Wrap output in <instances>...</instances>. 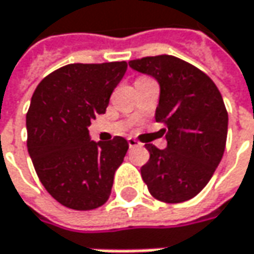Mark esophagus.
I'll use <instances>...</instances> for the list:
<instances>
[{"label": "esophagus", "instance_id": "34e87169", "mask_svg": "<svg viewBox=\"0 0 254 254\" xmlns=\"http://www.w3.org/2000/svg\"><path fill=\"white\" fill-rule=\"evenodd\" d=\"M127 143H129V146H130V148H136V146H139V145H141V142L136 141L135 138H127Z\"/></svg>", "mask_w": 254, "mask_h": 254}]
</instances>
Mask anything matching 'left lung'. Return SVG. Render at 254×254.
I'll list each match as a JSON object with an SVG mask.
<instances>
[{"instance_id":"left-lung-1","label":"left lung","mask_w":254,"mask_h":254,"mask_svg":"<svg viewBox=\"0 0 254 254\" xmlns=\"http://www.w3.org/2000/svg\"><path fill=\"white\" fill-rule=\"evenodd\" d=\"M129 66L154 76L161 86L157 122L167 148L145 143L149 159L141 175L149 194L162 202L195 197L216 171L224 154L229 115L220 90L198 67L162 54L135 59Z\"/></svg>"}]
</instances>
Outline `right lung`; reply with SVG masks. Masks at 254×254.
Returning a JSON list of instances; mask_svg holds the SVG:
<instances>
[{"mask_svg":"<svg viewBox=\"0 0 254 254\" xmlns=\"http://www.w3.org/2000/svg\"><path fill=\"white\" fill-rule=\"evenodd\" d=\"M127 62L74 63L38 83L27 112V148L41 184L71 210H93L108 201L113 175L127 142L115 136L93 142L87 127L106 112Z\"/></svg>","mask_w":254,"mask_h":254,"instance_id":"1","label":"right lung"}]
</instances>
